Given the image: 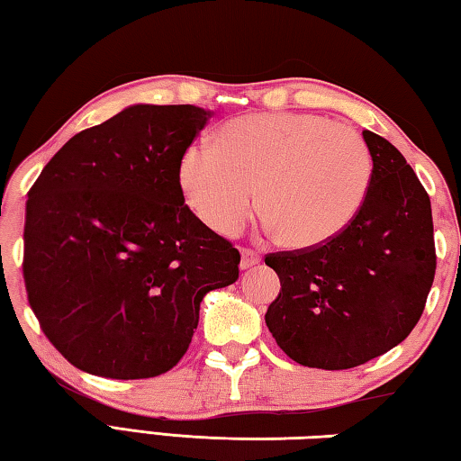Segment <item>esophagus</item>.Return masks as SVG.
Here are the masks:
<instances>
[{
    "instance_id": "34e87169",
    "label": "esophagus",
    "mask_w": 461,
    "mask_h": 461,
    "mask_svg": "<svg viewBox=\"0 0 461 461\" xmlns=\"http://www.w3.org/2000/svg\"><path fill=\"white\" fill-rule=\"evenodd\" d=\"M262 260V256L256 252V249H249V248H241V262H240V268L246 270V268H252L256 267Z\"/></svg>"
}]
</instances>
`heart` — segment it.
<instances>
[{
	"label": "heart",
	"instance_id": "obj_1",
	"mask_svg": "<svg viewBox=\"0 0 461 461\" xmlns=\"http://www.w3.org/2000/svg\"><path fill=\"white\" fill-rule=\"evenodd\" d=\"M372 154L354 128L317 113H249L221 126L215 146L191 144L178 183L201 221L236 236L258 205L293 249L330 244L368 197Z\"/></svg>",
	"mask_w": 461,
	"mask_h": 461
}]
</instances>
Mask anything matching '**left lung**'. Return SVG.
I'll return each instance as SVG.
<instances>
[{
  "label": "left lung",
  "instance_id": "8db88e82",
  "mask_svg": "<svg viewBox=\"0 0 461 461\" xmlns=\"http://www.w3.org/2000/svg\"><path fill=\"white\" fill-rule=\"evenodd\" d=\"M368 197L330 244L268 254L280 278L267 325L301 366L348 370L407 338L435 276L431 201L404 156L370 130Z\"/></svg>",
  "mask_w": 461,
  "mask_h": 461
}]
</instances>
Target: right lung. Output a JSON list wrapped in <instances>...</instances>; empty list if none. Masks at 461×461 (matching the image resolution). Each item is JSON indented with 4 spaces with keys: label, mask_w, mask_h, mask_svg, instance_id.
<instances>
[{
    "label": "right lung",
    "mask_w": 461,
    "mask_h": 461,
    "mask_svg": "<svg viewBox=\"0 0 461 461\" xmlns=\"http://www.w3.org/2000/svg\"><path fill=\"white\" fill-rule=\"evenodd\" d=\"M212 118L130 105L52 156L28 194L24 283L75 368L136 380L189 349L203 296L238 280L240 252L185 205L178 160Z\"/></svg>",
    "instance_id": "obj_1"
}]
</instances>
